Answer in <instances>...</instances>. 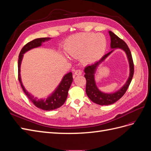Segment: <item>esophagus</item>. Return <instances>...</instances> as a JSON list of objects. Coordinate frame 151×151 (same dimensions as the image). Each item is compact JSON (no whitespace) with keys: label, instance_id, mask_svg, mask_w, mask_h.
Here are the masks:
<instances>
[{"label":"esophagus","instance_id":"obj_1","mask_svg":"<svg viewBox=\"0 0 151 151\" xmlns=\"http://www.w3.org/2000/svg\"><path fill=\"white\" fill-rule=\"evenodd\" d=\"M82 74V71L81 70H77L75 71L74 75L75 76H80Z\"/></svg>","mask_w":151,"mask_h":151}]
</instances>
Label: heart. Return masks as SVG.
Instances as JSON below:
<instances>
[{
	"label": "heart",
	"mask_w": 151,
	"mask_h": 151,
	"mask_svg": "<svg viewBox=\"0 0 151 151\" xmlns=\"http://www.w3.org/2000/svg\"><path fill=\"white\" fill-rule=\"evenodd\" d=\"M106 48V41L102 34L77 33L68 38L65 45V51L74 58H80L85 64H92L98 61Z\"/></svg>",
	"instance_id": "1"
}]
</instances>
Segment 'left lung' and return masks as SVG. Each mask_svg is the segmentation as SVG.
<instances>
[{"label": "left lung", "instance_id": "1", "mask_svg": "<svg viewBox=\"0 0 151 151\" xmlns=\"http://www.w3.org/2000/svg\"><path fill=\"white\" fill-rule=\"evenodd\" d=\"M108 32L109 36H110L111 51L104 55L99 61L94 63V64L86 66L84 68V77L86 79V93L91 101L96 104L102 105V106L103 105H109L115 103L124 95L131 83L134 72L132 54L127 45L124 41L120 39L113 32L111 31H108ZM118 49L123 50L126 54L129 65V77L124 84L120 88L111 93H105L98 88L95 79V74L96 73L99 66L106 60V59L114 51Z\"/></svg>", "mask_w": 151, "mask_h": 151}]
</instances>
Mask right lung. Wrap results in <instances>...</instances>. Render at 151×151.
<instances>
[{
	"mask_svg": "<svg viewBox=\"0 0 151 151\" xmlns=\"http://www.w3.org/2000/svg\"><path fill=\"white\" fill-rule=\"evenodd\" d=\"M51 39V38H36L28 43L21 50L19 55V59H18V78H19L22 90L27 96V97L36 107L45 111L53 110V109L60 108L64 104L67 98L68 89H69L73 81L72 73L71 72H68L67 74L63 76L60 83L58 84L57 88L51 94H50L45 98L38 99L37 97H35L33 94L29 93L24 88L21 80V65L24 53L33 48L42 47L43 43L47 42Z\"/></svg>",
	"mask_w": 151,
	"mask_h": 151,
	"instance_id": "1",
	"label": "right lung"
}]
</instances>
